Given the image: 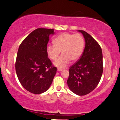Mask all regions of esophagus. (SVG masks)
Here are the masks:
<instances>
[{
    "mask_svg": "<svg viewBox=\"0 0 120 120\" xmlns=\"http://www.w3.org/2000/svg\"><path fill=\"white\" fill-rule=\"evenodd\" d=\"M63 70V69H62V68H58V69H57V71H62Z\"/></svg>",
    "mask_w": 120,
    "mask_h": 120,
    "instance_id": "esophagus-1",
    "label": "esophagus"
}]
</instances>
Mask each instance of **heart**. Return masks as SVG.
<instances>
[{
    "instance_id": "obj_1",
    "label": "heart",
    "mask_w": 120,
    "mask_h": 120,
    "mask_svg": "<svg viewBox=\"0 0 120 120\" xmlns=\"http://www.w3.org/2000/svg\"><path fill=\"white\" fill-rule=\"evenodd\" d=\"M84 48V40L79 34L64 33L61 34L54 40V45L47 47V54L50 59L55 60L62 50V55L54 62L55 66L64 68L70 60L75 61L82 56Z\"/></svg>"
}]
</instances>
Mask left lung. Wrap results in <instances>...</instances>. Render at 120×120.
Returning a JSON list of instances; mask_svg holds the SVG:
<instances>
[{"instance_id": "obj_1", "label": "left lung", "mask_w": 120, "mask_h": 120, "mask_svg": "<svg viewBox=\"0 0 120 120\" xmlns=\"http://www.w3.org/2000/svg\"><path fill=\"white\" fill-rule=\"evenodd\" d=\"M83 35L85 47L80 58L69 69L67 85L73 93L84 96L90 93L98 84L103 73L102 49L90 34L78 30Z\"/></svg>"}]
</instances>
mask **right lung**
I'll use <instances>...</instances> for the list:
<instances>
[{
	"mask_svg": "<svg viewBox=\"0 0 120 120\" xmlns=\"http://www.w3.org/2000/svg\"><path fill=\"white\" fill-rule=\"evenodd\" d=\"M54 29L38 28L34 30L20 45L15 67L17 75L25 89L40 94L49 88L56 67L48 58L47 45Z\"/></svg>",
	"mask_w": 120,
	"mask_h": 120,
	"instance_id": "1",
	"label": "right lung"
}]
</instances>
